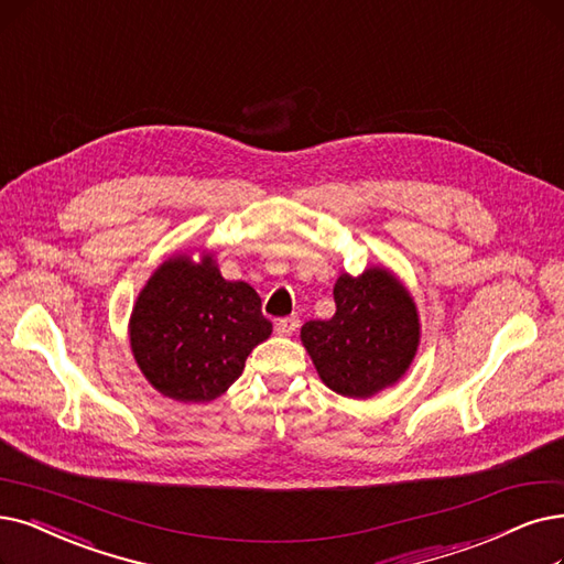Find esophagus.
<instances>
[{"mask_svg": "<svg viewBox=\"0 0 564 564\" xmlns=\"http://www.w3.org/2000/svg\"><path fill=\"white\" fill-rule=\"evenodd\" d=\"M299 326H301L299 317H284V319H278V322H275L278 335H294V333L299 330Z\"/></svg>", "mask_w": 564, "mask_h": 564, "instance_id": "1", "label": "esophagus"}]
</instances>
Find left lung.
<instances>
[{"instance_id":"1","label":"left lung","mask_w":564,"mask_h":564,"mask_svg":"<svg viewBox=\"0 0 564 564\" xmlns=\"http://www.w3.org/2000/svg\"><path fill=\"white\" fill-rule=\"evenodd\" d=\"M335 314L307 322L301 340L324 384L347 398H370L408 372L419 347V314L387 268L358 278L340 275L333 286Z\"/></svg>"}]
</instances>
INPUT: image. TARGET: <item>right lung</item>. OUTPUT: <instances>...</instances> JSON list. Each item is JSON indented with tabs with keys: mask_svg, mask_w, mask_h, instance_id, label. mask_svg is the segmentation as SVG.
I'll use <instances>...</instances> for the list:
<instances>
[{
	"mask_svg": "<svg viewBox=\"0 0 564 564\" xmlns=\"http://www.w3.org/2000/svg\"><path fill=\"white\" fill-rule=\"evenodd\" d=\"M273 333L247 282L219 275L213 254H177L154 270L129 319L131 351L162 395L208 402L240 377L250 351Z\"/></svg>",
	"mask_w": 564,
	"mask_h": 564,
	"instance_id": "add662e5",
	"label": "right lung"
}]
</instances>
